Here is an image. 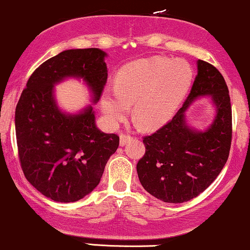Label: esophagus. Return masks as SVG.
Returning <instances> with one entry per match:
<instances>
[{
    "label": "esophagus",
    "mask_w": 250,
    "mask_h": 250,
    "mask_svg": "<svg viewBox=\"0 0 250 250\" xmlns=\"http://www.w3.org/2000/svg\"><path fill=\"white\" fill-rule=\"evenodd\" d=\"M131 140V136L130 134H126V133H122L119 137V144L120 146H125L126 144Z\"/></svg>",
    "instance_id": "obj_1"
}]
</instances>
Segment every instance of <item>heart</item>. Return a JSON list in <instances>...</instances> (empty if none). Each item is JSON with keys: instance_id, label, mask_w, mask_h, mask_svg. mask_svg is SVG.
Wrapping results in <instances>:
<instances>
[{"instance_id": "1", "label": "heart", "mask_w": 250, "mask_h": 250, "mask_svg": "<svg viewBox=\"0 0 250 250\" xmlns=\"http://www.w3.org/2000/svg\"><path fill=\"white\" fill-rule=\"evenodd\" d=\"M186 62L164 57L139 60L123 66L114 78V90H105L102 106L111 124L126 118L133 105V118L145 130L164 125L174 114L192 83Z\"/></svg>"}]
</instances>
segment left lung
Segmentation results:
<instances>
[{"label":"left lung","instance_id":"obj_1","mask_svg":"<svg viewBox=\"0 0 250 250\" xmlns=\"http://www.w3.org/2000/svg\"><path fill=\"white\" fill-rule=\"evenodd\" d=\"M210 95L217 106L205 132L190 130L184 111L199 95ZM231 105L224 77L212 64L198 61V75L183 107L163 127L145 136V154L138 161L140 184L164 202L181 204L198 196L227 163L231 144Z\"/></svg>","mask_w":250,"mask_h":250}]
</instances>
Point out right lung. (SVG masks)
Listing matches in <instances>:
<instances>
[{
  "label": "right lung",
  "mask_w": 250,
  "mask_h": 250,
  "mask_svg": "<svg viewBox=\"0 0 250 250\" xmlns=\"http://www.w3.org/2000/svg\"><path fill=\"white\" fill-rule=\"evenodd\" d=\"M106 56L97 48L71 49L45 61L32 72L15 111L17 149L26 180L57 202L81 200L101 181L107 160L119 146L118 134L97 128L92 107L79 114L61 112L54 85L83 78L101 98L107 81Z\"/></svg>",
  "instance_id": "1"
}]
</instances>
